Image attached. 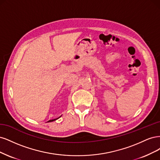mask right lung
I'll return each mask as SVG.
<instances>
[{
	"mask_svg": "<svg viewBox=\"0 0 160 160\" xmlns=\"http://www.w3.org/2000/svg\"><path fill=\"white\" fill-rule=\"evenodd\" d=\"M60 117H59V118H60ZM57 119H58V118H56V119H53V120H50L48 121L47 122H53V121H55V120H57Z\"/></svg>",
	"mask_w": 160,
	"mask_h": 160,
	"instance_id": "add662e5",
	"label": "right lung"
}]
</instances>
